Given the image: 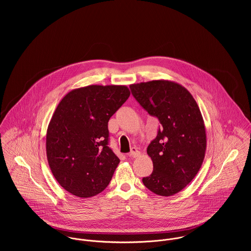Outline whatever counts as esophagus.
Listing matches in <instances>:
<instances>
[{
	"label": "esophagus",
	"instance_id": "1",
	"mask_svg": "<svg viewBox=\"0 0 251 251\" xmlns=\"http://www.w3.org/2000/svg\"><path fill=\"white\" fill-rule=\"evenodd\" d=\"M139 155H140V152H139V151H138L136 148H132L131 151H130V152L128 153V156H129V157H137V156H139Z\"/></svg>",
	"mask_w": 251,
	"mask_h": 251
}]
</instances>
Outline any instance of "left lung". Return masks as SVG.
Masks as SVG:
<instances>
[{
  "mask_svg": "<svg viewBox=\"0 0 251 251\" xmlns=\"http://www.w3.org/2000/svg\"><path fill=\"white\" fill-rule=\"evenodd\" d=\"M129 87L140 105L161 125L147 149L153 170L142 179L144 185L157 195L172 196L194 179L205 158L207 135L200 108L174 81L152 80Z\"/></svg>",
  "mask_w": 251,
  "mask_h": 251,
  "instance_id": "8db88e82",
  "label": "left lung"
}]
</instances>
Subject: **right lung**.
<instances>
[{"instance_id": "right-lung-1", "label": "right lung", "mask_w": 251, "mask_h": 251, "mask_svg": "<svg viewBox=\"0 0 251 251\" xmlns=\"http://www.w3.org/2000/svg\"><path fill=\"white\" fill-rule=\"evenodd\" d=\"M124 85H90L68 93L46 133V155L55 179L68 192L88 198L103 191L120 163L108 147V122L129 98Z\"/></svg>"}]
</instances>
